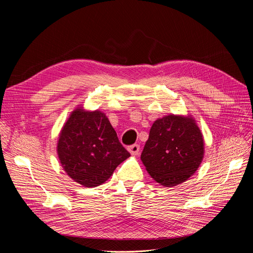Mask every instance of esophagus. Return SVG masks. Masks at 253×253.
Here are the masks:
<instances>
[{
    "label": "esophagus",
    "mask_w": 253,
    "mask_h": 253,
    "mask_svg": "<svg viewBox=\"0 0 253 253\" xmlns=\"http://www.w3.org/2000/svg\"><path fill=\"white\" fill-rule=\"evenodd\" d=\"M139 150H140L139 145L136 144V143H135V144H132V145H130V147H128L129 153H130L131 155H133V156L138 155V154H139Z\"/></svg>",
    "instance_id": "esophagus-1"
}]
</instances>
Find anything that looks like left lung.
<instances>
[{
	"mask_svg": "<svg viewBox=\"0 0 253 253\" xmlns=\"http://www.w3.org/2000/svg\"><path fill=\"white\" fill-rule=\"evenodd\" d=\"M203 154V136L194 120L169 115L155 121L140 158L157 182L172 187L195 173Z\"/></svg>",
	"mask_w": 253,
	"mask_h": 253,
	"instance_id": "8db88e82",
	"label": "left lung"
}]
</instances>
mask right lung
Wrapping results in <instances>:
<instances>
[{"label":"right lung","mask_w":253,"mask_h":253,"mask_svg":"<svg viewBox=\"0 0 253 253\" xmlns=\"http://www.w3.org/2000/svg\"><path fill=\"white\" fill-rule=\"evenodd\" d=\"M57 153L68 175L87 188L108 180L130 156L103 113L82 109L74 111L64 124Z\"/></svg>","instance_id":"1"}]
</instances>
